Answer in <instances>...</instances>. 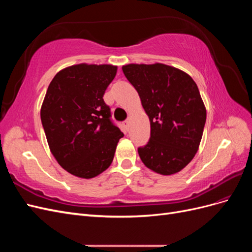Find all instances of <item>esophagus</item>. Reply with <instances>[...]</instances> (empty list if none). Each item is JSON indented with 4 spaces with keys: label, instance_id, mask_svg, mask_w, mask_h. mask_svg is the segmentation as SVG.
I'll use <instances>...</instances> for the list:
<instances>
[{
    "label": "esophagus",
    "instance_id": "1",
    "mask_svg": "<svg viewBox=\"0 0 252 252\" xmlns=\"http://www.w3.org/2000/svg\"><path fill=\"white\" fill-rule=\"evenodd\" d=\"M123 126H124V128L126 129V130H127L128 127H129V120H126V121L123 122Z\"/></svg>",
    "mask_w": 252,
    "mask_h": 252
}]
</instances>
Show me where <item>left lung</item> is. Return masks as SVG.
<instances>
[{
	"mask_svg": "<svg viewBox=\"0 0 252 252\" xmlns=\"http://www.w3.org/2000/svg\"><path fill=\"white\" fill-rule=\"evenodd\" d=\"M122 69L150 121V139L138 148L142 162L163 175L181 171L199 149L206 122L195 82L186 72L161 63L128 64Z\"/></svg>",
	"mask_w": 252,
	"mask_h": 252,
	"instance_id": "left-lung-1",
	"label": "left lung"
}]
</instances>
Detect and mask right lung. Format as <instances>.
I'll return each mask as SVG.
<instances>
[{"label":"right lung","instance_id":"add662e5","mask_svg":"<svg viewBox=\"0 0 252 252\" xmlns=\"http://www.w3.org/2000/svg\"><path fill=\"white\" fill-rule=\"evenodd\" d=\"M117 70L112 65H73L59 71L48 86L42 125L51 154L75 177L91 179L107 169L124 136L103 98Z\"/></svg>","mask_w":252,"mask_h":252}]
</instances>
